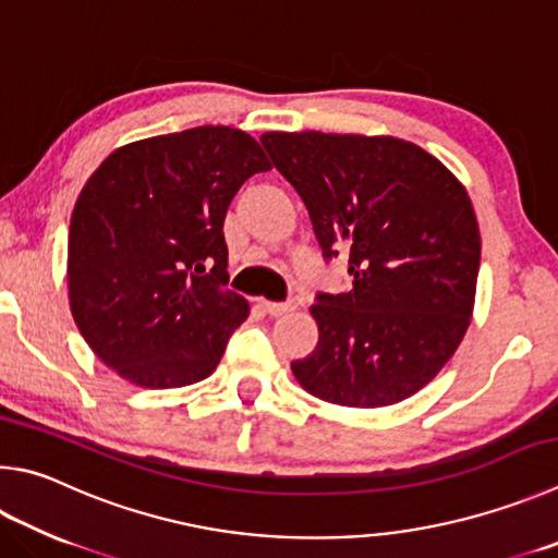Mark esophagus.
Masks as SVG:
<instances>
[{"mask_svg":"<svg viewBox=\"0 0 558 558\" xmlns=\"http://www.w3.org/2000/svg\"><path fill=\"white\" fill-rule=\"evenodd\" d=\"M295 307V302H263V310H266L270 317H282V314H288Z\"/></svg>","mask_w":558,"mask_h":558,"instance_id":"obj_1","label":"esophagus"}]
</instances>
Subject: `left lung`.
Masks as SVG:
<instances>
[{
    "instance_id": "1",
    "label": "left lung",
    "mask_w": 558,
    "mask_h": 558,
    "mask_svg": "<svg viewBox=\"0 0 558 558\" xmlns=\"http://www.w3.org/2000/svg\"><path fill=\"white\" fill-rule=\"evenodd\" d=\"M260 144L305 199L324 256L349 253L351 290L319 295V341L292 376L343 408H388L447 366L473 317L481 231L451 170L395 136L268 131Z\"/></svg>"
}]
</instances>
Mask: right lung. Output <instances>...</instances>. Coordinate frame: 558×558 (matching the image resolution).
Instances as JSON below:
<instances>
[{
	"instance_id": "add662e5",
	"label": "right lung",
	"mask_w": 558,
	"mask_h": 558,
	"mask_svg": "<svg viewBox=\"0 0 558 558\" xmlns=\"http://www.w3.org/2000/svg\"><path fill=\"white\" fill-rule=\"evenodd\" d=\"M270 170L231 126L119 146L80 190L68 234V302L95 356L138 388L215 373L248 302L227 290L225 217L239 187Z\"/></svg>"
}]
</instances>
